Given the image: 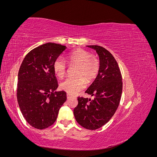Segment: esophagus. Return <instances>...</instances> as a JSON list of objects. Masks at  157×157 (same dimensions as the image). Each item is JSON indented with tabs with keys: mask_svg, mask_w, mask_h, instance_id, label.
I'll return each mask as SVG.
<instances>
[{
	"mask_svg": "<svg viewBox=\"0 0 157 157\" xmlns=\"http://www.w3.org/2000/svg\"><path fill=\"white\" fill-rule=\"evenodd\" d=\"M67 99L71 98V95L69 94H67Z\"/></svg>",
	"mask_w": 157,
	"mask_h": 157,
	"instance_id": "obj_1",
	"label": "esophagus"
}]
</instances>
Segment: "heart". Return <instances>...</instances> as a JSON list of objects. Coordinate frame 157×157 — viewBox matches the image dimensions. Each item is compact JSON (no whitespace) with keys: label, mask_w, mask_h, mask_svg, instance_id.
<instances>
[{"label":"heart","mask_w":157,"mask_h":157,"mask_svg":"<svg viewBox=\"0 0 157 157\" xmlns=\"http://www.w3.org/2000/svg\"><path fill=\"white\" fill-rule=\"evenodd\" d=\"M70 65H77L76 78L69 77L61 83L60 87L69 94H77L86 87V79L88 82H92L96 77L99 69V62L96 56H92L87 50L78 48L67 56ZM55 74L59 78H63L67 72V65L61 58L55 59L53 63Z\"/></svg>","instance_id":"obj_1"}]
</instances>
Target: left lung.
<instances>
[{"label": "left lung", "mask_w": 157, "mask_h": 157, "mask_svg": "<svg viewBox=\"0 0 157 157\" xmlns=\"http://www.w3.org/2000/svg\"><path fill=\"white\" fill-rule=\"evenodd\" d=\"M87 46L96 51L99 59L98 74L85 92L94 99L78 97L73 113L80 126L93 130L105 124L114 115L121 98L122 81L118 63L110 52L100 46Z\"/></svg>", "instance_id": "obj_1"}]
</instances>
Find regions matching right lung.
<instances>
[{
	"mask_svg": "<svg viewBox=\"0 0 157 157\" xmlns=\"http://www.w3.org/2000/svg\"><path fill=\"white\" fill-rule=\"evenodd\" d=\"M67 47L48 42L33 49L23 59L18 72L17 99L26 121L42 130L56 121L59 109L67 99L58 87L53 63Z\"/></svg>",
	"mask_w": 157,
	"mask_h": 157,
	"instance_id": "right-lung-1",
	"label": "right lung"
}]
</instances>
